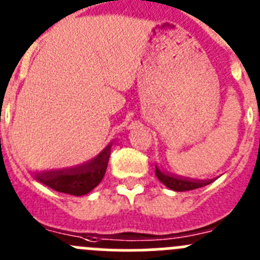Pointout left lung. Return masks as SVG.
<instances>
[{
    "instance_id": "1",
    "label": "left lung",
    "mask_w": 260,
    "mask_h": 260,
    "mask_svg": "<svg viewBox=\"0 0 260 260\" xmlns=\"http://www.w3.org/2000/svg\"><path fill=\"white\" fill-rule=\"evenodd\" d=\"M156 177L162 184L170 188L177 192H184V190H192L196 188H201L204 185L210 184L215 179H208V180H199V179H190V178L180 177V175H175V174H170L168 171H164L156 165Z\"/></svg>"
}]
</instances>
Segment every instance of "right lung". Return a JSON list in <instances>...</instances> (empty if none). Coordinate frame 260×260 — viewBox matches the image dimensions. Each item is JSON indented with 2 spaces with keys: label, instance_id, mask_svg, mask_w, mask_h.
Returning a JSON list of instances; mask_svg holds the SVG:
<instances>
[{
  "label": "right lung",
  "instance_id": "add662e5",
  "mask_svg": "<svg viewBox=\"0 0 260 260\" xmlns=\"http://www.w3.org/2000/svg\"><path fill=\"white\" fill-rule=\"evenodd\" d=\"M112 142L108 146L87 162L70 169L41 171L33 173V177L42 184L61 193L83 196L91 192L104 178L109 156H111Z\"/></svg>",
  "mask_w": 260,
  "mask_h": 260
}]
</instances>
